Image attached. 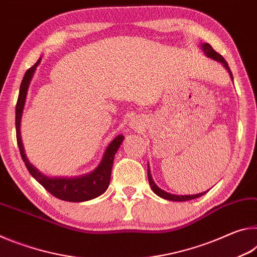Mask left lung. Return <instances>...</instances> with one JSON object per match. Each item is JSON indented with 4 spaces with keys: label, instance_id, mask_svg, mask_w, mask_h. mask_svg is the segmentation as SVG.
<instances>
[{
    "label": "left lung",
    "instance_id": "obj_1",
    "mask_svg": "<svg viewBox=\"0 0 257 257\" xmlns=\"http://www.w3.org/2000/svg\"><path fill=\"white\" fill-rule=\"evenodd\" d=\"M201 49L204 51V53H205V55L208 56V58H211V59L215 60V61H219V62L222 63L223 67L228 70L230 77H231V79L233 80L232 73H231V71H230V68L228 66L227 61L224 60V58H223L222 55H220L219 53H216V52L212 49V46L210 44H207V43H204V44H202L201 45ZM147 176H149V182H150V185H151L152 190H153L154 193L158 195V196L162 197L164 199H169V201H175V202L190 201V199H195V198H197V197H201V196H203L204 194H206V191H204V193L196 194V195H173V194H170V193H167V191L162 190V189L160 188V187H158V186L155 185L153 178H152V175H151L150 167H149V169H147Z\"/></svg>",
    "mask_w": 257,
    "mask_h": 257
}]
</instances>
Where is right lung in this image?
<instances>
[{"mask_svg":"<svg viewBox=\"0 0 257 257\" xmlns=\"http://www.w3.org/2000/svg\"><path fill=\"white\" fill-rule=\"evenodd\" d=\"M41 58L38 59L36 63L32 68L26 71L24 79L21 81L18 101L16 105V130H17V143H18L20 155L25 162L26 168L28 169L30 175L36 179L44 188L51 193L56 198L62 199L67 202H86L89 199L96 198L99 195L105 193L111 180V171L113 167V160L116 151L119 150L121 143L123 141L122 135L116 136L113 141L107 145L105 152H104L101 162L96 167L94 171L87 173V175L75 177V178H66V177H49L43 175L36 167L29 162L27 156L25 154V150L21 142L20 134V122L21 116L27 96L28 87L30 80L35 73V70L41 63Z\"/></svg>","mask_w":257,"mask_h":257,"instance_id":"add662e5","label":"right lung"}]
</instances>
